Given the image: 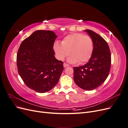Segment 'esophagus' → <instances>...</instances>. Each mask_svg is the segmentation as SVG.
Instances as JSON below:
<instances>
[{
    "label": "esophagus",
    "instance_id": "34e87169",
    "mask_svg": "<svg viewBox=\"0 0 128 128\" xmlns=\"http://www.w3.org/2000/svg\"><path fill=\"white\" fill-rule=\"evenodd\" d=\"M68 66H69V64H66V63H64V67H68Z\"/></svg>",
    "mask_w": 128,
    "mask_h": 128
}]
</instances>
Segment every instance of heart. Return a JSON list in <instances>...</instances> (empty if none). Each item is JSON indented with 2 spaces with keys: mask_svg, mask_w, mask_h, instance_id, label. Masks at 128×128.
<instances>
[{
  "mask_svg": "<svg viewBox=\"0 0 128 128\" xmlns=\"http://www.w3.org/2000/svg\"><path fill=\"white\" fill-rule=\"evenodd\" d=\"M54 50L60 60H64L70 53L72 55L68 59L69 62L83 64L90 59L94 51V42L90 36L75 33L65 37L62 43L55 42Z\"/></svg>",
  "mask_w": 128,
  "mask_h": 128,
  "instance_id": "heart-1",
  "label": "heart"
}]
</instances>
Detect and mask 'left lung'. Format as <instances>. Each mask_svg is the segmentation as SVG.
Here are the masks:
<instances>
[{
    "mask_svg": "<svg viewBox=\"0 0 128 128\" xmlns=\"http://www.w3.org/2000/svg\"><path fill=\"white\" fill-rule=\"evenodd\" d=\"M92 38L94 51L84 66L74 67V80L77 86L86 90L97 88L105 81L111 66V54L107 42L91 30H85Z\"/></svg>",
    "mask_w": 128,
    "mask_h": 128,
    "instance_id": "obj_1",
    "label": "left lung"
}]
</instances>
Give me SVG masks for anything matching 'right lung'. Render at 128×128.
Returning <instances> with one entry per match:
<instances>
[{
	"label": "right lung",
	"instance_id": "add662e5",
	"mask_svg": "<svg viewBox=\"0 0 128 128\" xmlns=\"http://www.w3.org/2000/svg\"><path fill=\"white\" fill-rule=\"evenodd\" d=\"M56 37L52 31L37 30L19 47L18 72L26 86L37 92L51 90L64 70V62L56 59L53 48Z\"/></svg>",
	"mask_w": 128,
	"mask_h": 128
}]
</instances>
